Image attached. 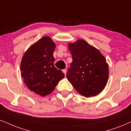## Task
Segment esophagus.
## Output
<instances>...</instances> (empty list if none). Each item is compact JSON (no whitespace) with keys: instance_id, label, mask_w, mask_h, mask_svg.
<instances>
[{"instance_id":"34e87169","label":"esophagus","mask_w":131,"mask_h":131,"mask_svg":"<svg viewBox=\"0 0 131 131\" xmlns=\"http://www.w3.org/2000/svg\"><path fill=\"white\" fill-rule=\"evenodd\" d=\"M62 71H63V73H64V74H65V75H66V74H67V69H63Z\"/></svg>"}]
</instances>
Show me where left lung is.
<instances>
[{
	"label": "left lung",
	"instance_id": "obj_1",
	"mask_svg": "<svg viewBox=\"0 0 131 131\" xmlns=\"http://www.w3.org/2000/svg\"><path fill=\"white\" fill-rule=\"evenodd\" d=\"M68 46L72 58L67 74L68 80L81 95L86 97L98 95L105 88L109 78L105 57L85 40L79 39Z\"/></svg>",
	"mask_w": 131,
	"mask_h": 131
}]
</instances>
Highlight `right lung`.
I'll return each mask as SVG.
<instances>
[{
  "instance_id": "right-lung-1",
  "label": "right lung",
  "mask_w": 131,
  "mask_h": 131,
  "mask_svg": "<svg viewBox=\"0 0 131 131\" xmlns=\"http://www.w3.org/2000/svg\"><path fill=\"white\" fill-rule=\"evenodd\" d=\"M55 49L52 40L44 36L29 46L21 60L24 83L31 91L42 97L51 94L64 77L62 71L54 67Z\"/></svg>"
}]
</instances>
